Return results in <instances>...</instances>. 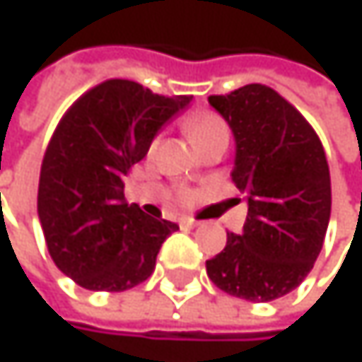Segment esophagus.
<instances>
[{
  "label": "esophagus",
  "instance_id": "1",
  "mask_svg": "<svg viewBox=\"0 0 362 362\" xmlns=\"http://www.w3.org/2000/svg\"><path fill=\"white\" fill-rule=\"evenodd\" d=\"M179 226H181V228H196V226H198V221H196V219H192V217H181Z\"/></svg>",
  "mask_w": 362,
  "mask_h": 362
}]
</instances>
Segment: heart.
I'll use <instances>...</instances> for the list:
<instances>
[{
    "mask_svg": "<svg viewBox=\"0 0 362 362\" xmlns=\"http://www.w3.org/2000/svg\"><path fill=\"white\" fill-rule=\"evenodd\" d=\"M185 130L189 134V139L194 141V145L198 149H202L204 145L213 143V141H219V139H228V124L223 122L221 115L213 113V111H196L187 117L185 122ZM158 147V139L151 141L149 145V151L153 153Z\"/></svg>",
    "mask_w": 362,
    "mask_h": 362,
    "instance_id": "1",
    "label": "heart"
}]
</instances>
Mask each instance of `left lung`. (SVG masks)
I'll return each mask as SVG.
<instances>
[{
  "mask_svg": "<svg viewBox=\"0 0 362 362\" xmlns=\"http://www.w3.org/2000/svg\"><path fill=\"white\" fill-rule=\"evenodd\" d=\"M209 103L236 141L232 181L247 194L243 234L206 262L213 284L249 301H272L314 268L331 217V177L308 119L276 90L247 84Z\"/></svg>",
  "mask_w": 362,
  "mask_h": 362,
  "instance_id": "1",
  "label": "left lung"
}]
</instances>
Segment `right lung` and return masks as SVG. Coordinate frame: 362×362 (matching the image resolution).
Returning <instances> with one entry per match:
<instances>
[{"mask_svg":"<svg viewBox=\"0 0 362 362\" xmlns=\"http://www.w3.org/2000/svg\"><path fill=\"white\" fill-rule=\"evenodd\" d=\"M189 100L107 80L61 117L42 162L37 215L52 262L80 286L119 293L141 284L162 243L179 230L128 204L124 177Z\"/></svg>","mask_w":362,"mask_h":362,"instance_id":"add662e5","label":"right lung"}]
</instances>
